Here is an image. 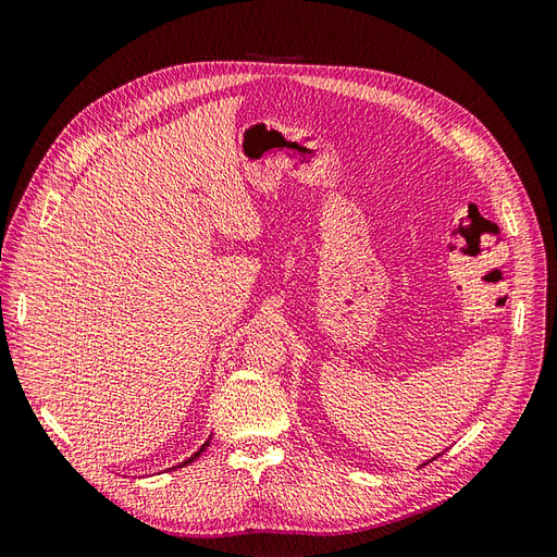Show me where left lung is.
I'll list each match as a JSON object with an SVG mask.
<instances>
[{"label": "left lung", "mask_w": 557, "mask_h": 557, "mask_svg": "<svg viewBox=\"0 0 557 557\" xmlns=\"http://www.w3.org/2000/svg\"><path fill=\"white\" fill-rule=\"evenodd\" d=\"M436 458H440V455H436ZM436 458H432V460H436ZM432 460H428V462H432ZM428 462H425V465H428Z\"/></svg>", "instance_id": "1"}]
</instances>
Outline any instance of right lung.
Here are the masks:
<instances>
[{
  "mask_svg": "<svg viewBox=\"0 0 557 557\" xmlns=\"http://www.w3.org/2000/svg\"><path fill=\"white\" fill-rule=\"evenodd\" d=\"M209 442H211V436H209V440H207V442H205V444H201V446H199V450H197V453H193V455H190V458H188V460H183V462H178V465H176V467H185V465H190V462H193V460H197V458H199V455H201V453H205V450H207V446H209ZM176 467H172V469H176Z\"/></svg>",
  "mask_w": 557,
  "mask_h": 557,
  "instance_id": "obj_1",
  "label": "right lung"
}]
</instances>
